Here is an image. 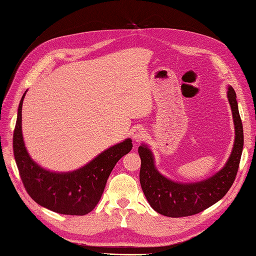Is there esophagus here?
Returning a JSON list of instances; mask_svg holds the SVG:
<instances>
[{"instance_id": "esophagus-1", "label": "esophagus", "mask_w": 256, "mask_h": 256, "mask_svg": "<svg viewBox=\"0 0 256 256\" xmlns=\"http://www.w3.org/2000/svg\"><path fill=\"white\" fill-rule=\"evenodd\" d=\"M131 136H132L136 141H141L145 138L146 131L143 128H136L131 131Z\"/></svg>"}]
</instances>
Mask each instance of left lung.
Returning <instances> with one entry per match:
<instances>
[{
	"instance_id": "1",
	"label": "left lung",
	"mask_w": 256,
	"mask_h": 256,
	"mask_svg": "<svg viewBox=\"0 0 256 256\" xmlns=\"http://www.w3.org/2000/svg\"><path fill=\"white\" fill-rule=\"evenodd\" d=\"M228 98L235 125L233 150L218 173L205 180L191 184L175 182L161 175L154 166V156L147 145L138 147L141 157L140 182L150 205L158 214L171 218L198 214L220 200L233 184L238 172L244 147V129L240 118L236 92L230 86Z\"/></svg>"
}]
</instances>
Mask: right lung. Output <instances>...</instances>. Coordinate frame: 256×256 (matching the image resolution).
I'll use <instances>...</instances> for the list:
<instances>
[{"label": "right lung", "instance_id": "obj_1", "mask_svg": "<svg viewBox=\"0 0 256 256\" xmlns=\"http://www.w3.org/2000/svg\"><path fill=\"white\" fill-rule=\"evenodd\" d=\"M23 94L14 131V156L23 186L37 204L50 210L72 216L90 212L102 198L108 178L118 161L132 148L131 138L116 144L79 170L67 173L50 172L32 160L22 136Z\"/></svg>", "mask_w": 256, "mask_h": 256}]
</instances>
